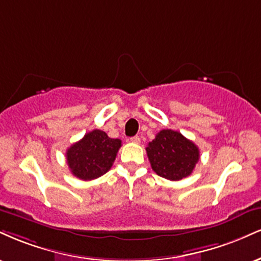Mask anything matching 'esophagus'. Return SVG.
<instances>
[{
    "mask_svg": "<svg viewBox=\"0 0 261 261\" xmlns=\"http://www.w3.org/2000/svg\"><path fill=\"white\" fill-rule=\"evenodd\" d=\"M130 141L133 143H140L141 142V139H140V136H134V137H131Z\"/></svg>",
    "mask_w": 261,
    "mask_h": 261,
    "instance_id": "34e87169",
    "label": "esophagus"
}]
</instances>
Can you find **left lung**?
Segmentation results:
<instances>
[{"instance_id": "1", "label": "left lung", "mask_w": 261, "mask_h": 261, "mask_svg": "<svg viewBox=\"0 0 261 261\" xmlns=\"http://www.w3.org/2000/svg\"><path fill=\"white\" fill-rule=\"evenodd\" d=\"M150 166L159 176L178 181L190 176L199 161V149L178 131L162 130L147 146Z\"/></svg>"}]
</instances>
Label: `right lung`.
<instances>
[{
  "label": "right lung",
  "mask_w": 261,
  "mask_h": 261,
  "mask_svg": "<svg viewBox=\"0 0 261 261\" xmlns=\"http://www.w3.org/2000/svg\"><path fill=\"white\" fill-rule=\"evenodd\" d=\"M121 140L111 139L105 131L92 130L67 150L71 174L80 180H95L112 168Z\"/></svg>",
  "instance_id": "1"
}]
</instances>
